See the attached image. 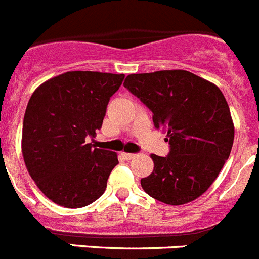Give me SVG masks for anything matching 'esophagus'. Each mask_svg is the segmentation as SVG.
Wrapping results in <instances>:
<instances>
[{
	"instance_id": "obj_1",
	"label": "esophagus",
	"mask_w": 259,
	"mask_h": 259,
	"mask_svg": "<svg viewBox=\"0 0 259 259\" xmlns=\"http://www.w3.org/2000/svg\"><path fill=\"white\" fill-rule=\"evenodd\" d=\"M122 155L124 156V159H127V160H131V159H134L135 156H136V154H131V153H122Z\"/></svg>"
}]
</instances>
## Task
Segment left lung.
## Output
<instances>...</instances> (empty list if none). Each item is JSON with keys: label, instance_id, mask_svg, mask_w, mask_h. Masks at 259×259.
Here are the masks:
<instances>
[{"label": "left lung", "instance_id": "left-lung-1", "mask_svg": "<svg viewBox=\"0 0 259 259\" xmlns=\"http://www.w3.org/2000/svg\"><path fill=\"white\" fill-rule=\"evenodd\" d=\"M124 87L167 132V156L151 154L154 169L141 179L146 194L169 205L195 200L210 187L229 159L234 122L221 90L187 70L130 74Z\"/></svg>", "mask_w": 259, "mask_h": 259}]
</instances>
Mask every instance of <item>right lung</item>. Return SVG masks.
I'll use <instances>...</instances> for the list:
<instances>
[{"instance_id": "1", "label": "right lung", "mask_w": 259, "mask_h": 259, "mask_svg": "<svg viewBox=\"0 0 259 259\" xmlns=\"http://www.w3.org/2000/svg\"><path fill=\"white\" fill-rule=\"evenodd\" d=\"M123 79L124 74L66 72L30 96L23 120V158L38 189L58 205L86 207L105 191L118 155L86 144V137L101 128Z\"/></svg>"}]
</instances>
